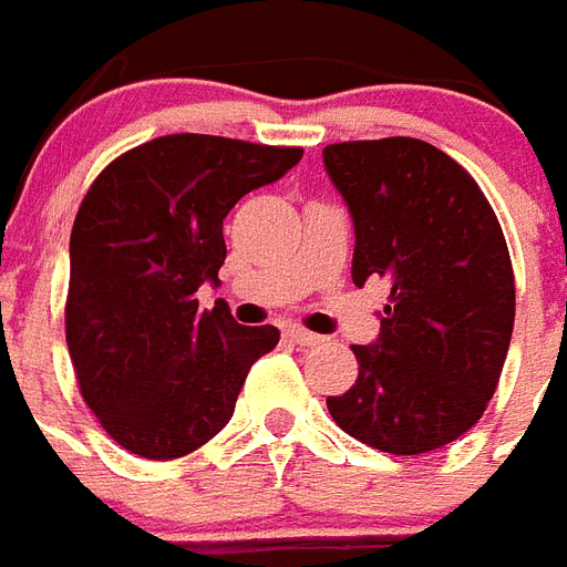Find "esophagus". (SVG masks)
<instances>
[{
	"mask_svg": "<svg viewBox=\"0 0 567 567\" xmlns=\"http://www.w3.org/2000/svg\"><path fill=\"white\" fill-rule=\"evenodd\" d=\"M285 337L291 339L295 346H303V348L318 346V342H321L318 333H309V330H303V327H285Z\"/></svg>",
	"mask_w": 567,
	"mask_h": 567,
	"instance_id": "1",
	"label": "esophagus"
}]
</instances>
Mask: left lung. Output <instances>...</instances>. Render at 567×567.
<instances>
[{"mask_svg":"<svg viewBox=\"0 0 567 567\" xmlns=\"http://www.w3.org/2000/svg\"><path fill=\"white\" fill-rule=\"evenodd\" d=\"M354 221L351 279H388L372 346H351L354 388L333 421L384 454L414 456L468 433L496 393L514 333V270L484 192L414 137L324 146Z\"/></svg>","mask_w":567,"mask_h":567,"instance_id":"left-lung-1","label":"left lung"}]
</instances>
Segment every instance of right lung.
<instances>
[{
    "instance_id": "1",
    "label": "right lung",
    "mask_w": 567,
    "mask_h": 567,
    "mask_svg": "<svg viewBox=\"0 0 567 567\" xmlns=\"http://www.w3.org/2000/svg\"><path fill=\"white\" fill-rule=\"evenodd\" d=\"M300 146L165 134L104 167L71 228L65 339L86 405L113 442L146 460L207 444L234 414L255 360L279 342L228 306L219 282L230 207L285 177Z\"/></svg>"
}]
</instances>
